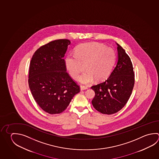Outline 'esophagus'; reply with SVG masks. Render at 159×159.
I'll return each mask as SVG.
<instances>
[{
	"mask_svg": "<svg viewBox=\"0 0 159 159\" xmlns=\"http://www.w3.org/2000/svg\"><path fill=\"white\" fill-rule=\"evenodd\" d=\"M88 88L86 86H80V89L81 91H84V90H87Z\"/></svg>",
	"mask_w": 159,
	"mask_h": 159,
	"instance_id": "34e87169",
	"label": "esophagus"
}]
</instances>
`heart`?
I'll return each mask as SVG.
<instances>
[{
  "mask_svg": "<svg viewBox=\"0 0 159 159\" xmlns=\"http://www.w3.org/2000/svg\"><path fill=\"white\" fill-rule=\"evenodd\" d=\"M116 54L112 48L98 43H85L77 47L75 55L68 54L65 58V64L70 76L77 80L82 65L85 64L86 72L79 81L89 84L94 80H106L113 70L116 63Z\"/></svg>",
  "mask_w": 159,
  "mask_h": 159,
  "instance_id": "obj_1",
  "label": "heart"
}]
</instances>
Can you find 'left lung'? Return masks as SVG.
<instances>
[{
  "instance_id": "left-lung-1",
  "label": "left lung",
  "mask_w": 159,
  "mask_h": 159,
  "mask_svg": "<svg viewBox=\"0 0 159 159\" xmlns=\"http://www.w3.org/2000/svg\"><path fill=\"white\" fill-rule=\"evenodd\" d=\"M118 61L107 80L91 87L95 96L92 101L96 110L104 114L117 113L127 104L134 84V73L129 57L118 43Z\"/></svg>"
}]
</instances>
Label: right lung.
I'll list each match as a JSON object with an SVG mask.
<instances>
[{
	"mask_svg": "<svg viewBox=\"0 0 159 159\" xmlns=\"http://www.w3.org/2000/svg\"><path fill=\"white\" fill-rule=\"evenodd\" d=\"M70 41L59 39L35 52L30 61L29 84L34 98L46 113H62L80 88L66 72L64 57Z\"/></svg>",
	"mask_w": 159,
	"mask_h": 159,
	"instance_id": "right-lung-1",
	"label": "right lung"
}]
</instances>
